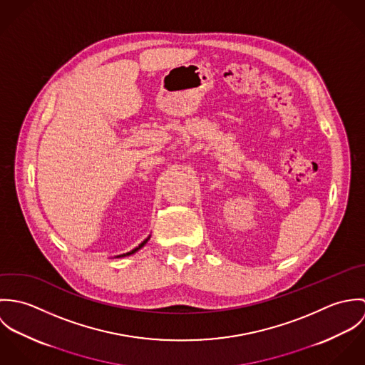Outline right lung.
<instances>
[{
	"label": "right lung",
	"instance_id": "add662e5",
	"mask_svg": "<svg viewBox=\"0 0 365 365\" xmlns=\"http://www.w3.org/2000/svg\"><path fill=\"white\" fill-rule=\"evenodd\" d=\"M149 239H150V236H149V237H148V239H146V240H143V242H142V243H140V245H139V246H138V247H136V249H133V250H130V252H129V253H125V255H120V256H116V259H119V257H126V256H130V255H133V253H136V252H138V250H140V249H142V247H143V246H145V245H146V243H148V240H149Z\"/></svg>",
	"mask_w": 365,
	"mask_h": 365
}]
</instances>
